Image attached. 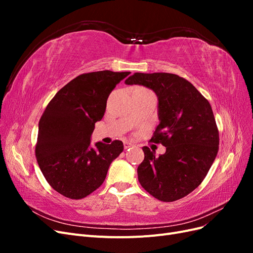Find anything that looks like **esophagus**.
<instances>
[{
	"label": "esophagus",
	"instance_id": "34e87169",
	"mask_svg": "<svg viewBox=\"0 0 253 253\" xmlns=\"http://www.w3.org/2000/svg\"><path fill=\"white\" fill-rule=\"evenodd\" d=\"M124 145H125V149H126H126H128V148H131V147H133V144H132L131 142H128V141H125Z\"/></svg>",
	"mask_w": 253,
	"mask_h": 253
}]
</instances>
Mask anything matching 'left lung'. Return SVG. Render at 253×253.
Here are the masks:
<instances>
[{
    "label": "left lung",
    "mask_w": 253,
    "mask_h": 253,
    "mask_svg": "<svg viewBox=\"0 0 253 253\" xmlns=\"http://www.w3.org/2000/svg\"><path fill=\"white\" fill-rule=\"evenodd\" d=\"M126 84L155 91L160 122L151 141L166 147L159 156L142 148L140 185L158 201L180 200L201 185L217 155L219 135L211 105L192 83L174 74L135 73Z\"/></svg>",
    "instance_id": "1"
}]
</instances>
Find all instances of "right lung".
Here are the masks:
<instances>
[{
    "label": "right lung",
    "instance_id": "1",
    "mask_svg": "<svg viewBox=\"0 0 253 253\" xmlns=\"http://www.w3.org/2000/svg\"><path fill=\"white\" fill-rule=\"evenodd\" d=\"M129 72H93L79 75L55 95L39 121L36 157L50 187L71 200L100 187L124 143L90 145L95 124L103 117L106 100Z\"/></svg>",
    "mask_w": 253,
    "mask_h": 253
}]
</instances>
